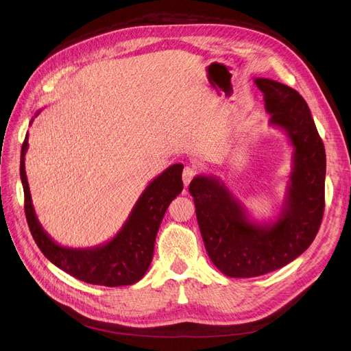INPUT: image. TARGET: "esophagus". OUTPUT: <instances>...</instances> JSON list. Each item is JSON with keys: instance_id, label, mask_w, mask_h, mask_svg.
<instances>
[{"instance_id": "1", "label": "esophagus", "mask_w": 351, "mask_h": 351, "mask_svg": "<svg viewBox=\"0 0 351 351\" xmlns=\"http://www.w3.org/2000/svg\"><path fill=\"white\" fill-rule=\"evenodd\" d=\"M196 174H197V169L193 165L184 167V169H183V183L186 186H189L190 182H192V180L196 177Z\"/></svg>"}]
</instances>
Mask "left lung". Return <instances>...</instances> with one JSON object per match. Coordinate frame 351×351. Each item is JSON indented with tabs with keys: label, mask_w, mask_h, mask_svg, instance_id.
<instances>
[{
	"label": "left lung",
	"mask_w": 351,
	"mask_h": 351,
	"mask_svg": "<svg viewBox=\"0 0 351 351\" xmlns=\"http://www.w3.org/2000/svg\"><path fill=\"white\" fill-rule=\"evenodd\" d=\"M254 83L265 95L271 123L285 129L294 146L291 186L281 217L269 227H258L218 180L199 176L189 186L208 256L232 278L259 277L300 256L319 231L325 209V147L306 101L275 80Z\"/></svg>",
	"instance_id": "8db88e82"
}]
</instances>
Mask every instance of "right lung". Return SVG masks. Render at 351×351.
Returning <instances> with one entry per match:
<instances>
[{
	"label": "right lung",
	"mask_w": 351,
	"mask_h": 351,
	"mask_svg": "<svg viewBox=\"0 0 351 351\" xmlns=\"http://www.w3.org/2000/svg\"><path fill=\"white\" fill-rule=\"evenodd\" d=\"M27 134L20 154V178L25 192V214L30 234L52 263L80 281L119 287L143 278L154 256L159 224L171 200L183 190V165L176 164L146 187L123 230L110 243L97 249H67L52 241L36 219L25 171Z\"/></svg>",
	"instance_id": "right-lung-1"
}]
</instances>
